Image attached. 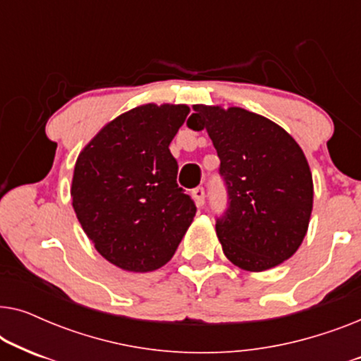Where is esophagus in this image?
Returning a JSON list of instances; mask_svg holds the SVG:
<instances>
[{
    "label": "esophagus",
    "instance_id": "34e87169",
    "mask_svg": "<svg viewBox=\"0 0 361 361\" xmlns=\"http://www.w3.org/2000/svg\"><path fill=\"white\" fill-rule=\"evenodd\" d=\"M192 199H194L197 207H202L205 204V189L204 187H197V189L192 190Z\"/></svg>",
    "mask_w": 361,
    "mask_h": 361
}]
</instances>
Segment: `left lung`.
I'll list each match as a JSON object with an SVG mask.
<instances>
[{
    "mask_svg": "<svg viewBox=\"0 0 361 361\" xmlns=\"http://www.w3.org/2000/svg\"><path fill=\"white\" fill-rule=\"evenodd\" d=\"M187 125L207 130L220 157L230 207L216 220L226 258L259 273L289 259L307 233L314 182L284 128L240 106L194 105Z\"/></svg>",
    "mask_w": 361,
    "mask_h": 361,
    "instance_id": "1",
    "label": "left lung"
}]
</instances>
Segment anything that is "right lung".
Returning <instances> with one entry per match:
<instances>
[{
    "label": "right lung",
    "mask_w": 361,
    "mask_h": 361,
    "mask_svg": "<svg viewBox=\"0 0 361 361\" xmlns=\"http://www.w3.org/2000/svg\"><path fill=\"white\" fill-rule=\"evenodd\" d=\"M187 105L146 103L106 123L73 167L72 207L83 231L106 261L149 273L174 256L195 216L177 185L169 145Z\"/></svg>",
    "instance_id": "right-lung-1"
}]
</instances>
